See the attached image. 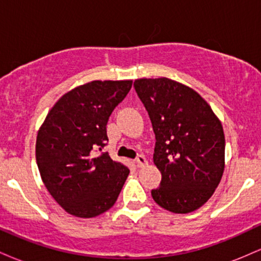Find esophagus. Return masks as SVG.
<instances>
[{
  "label": "esophagus",
  "instance_id": "1",
  "mask_svg": "<svg viewBox=\"0 0 261 261\" xmlns=\"http://www.w3.org/2000/svg\"><path fill=\"white\" fill-rule=\"evenodd\" d=\"M135 162H136V164H137V167H139V168H141V167H143V166H146V164H147V160H146V157L143 154L137 155Z\"/></svg>",
  "mask_w": 261,
  "mask_h": 261
}]
</instances>
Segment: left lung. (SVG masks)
Returning <instances> with one entry per match:
<instances>
[{
  "label": "left lung",
  "mask_w": 261,
  "mask_h": 261,
  "mask_svg": "<svg viewBox=\"0 0 261 261\" xmlns=\"http://www.w3.org/2000/svg\"><path fill=\"white\" fill-rule=\"evenodd\" d=\"M134 87L155 135L153 162L162 181L152 197L174 214L195 211L222 178V124L201 95L181 83L166 77L141 79Z\"/></svg>",
  "instance_id": "8db88e82"
}]
</instances>
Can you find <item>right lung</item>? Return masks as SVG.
<instances>
[{
    "label": "right lung",
    "mask_w": 261,
    "mask_h": 261,
    "mask_svg": "<svg viewBox=\"0 0 261 261\" xmlns=\"http://www.w3.org/2000/svg\"><path fill=\"white\" fill-rule=\"evenodd\" d=\"M133 81H93L62 95L38 133L35 155L41 179L55 201L76 217L91 218L115 203L127 167L107 146L110 114Z\"/></svg>",
    "instance_id": "1"
}]
</instances>
